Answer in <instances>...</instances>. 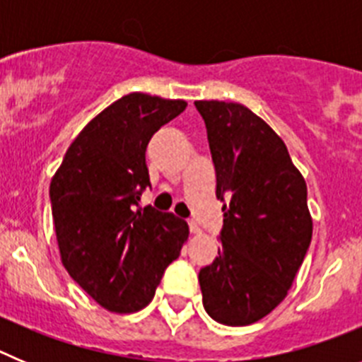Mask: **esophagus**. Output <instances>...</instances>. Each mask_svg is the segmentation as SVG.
<instances>
[{
    "label": "esophagus",
    "instance_id": "34e87169",
    "mask_svg": "<svg viewBox=\"0 0 362 362\" xmlns=\"http://www.w3.org/2000/svg\"><path fill=\"white\" fill-rule=\"evenodd\" d=\"M188 225H190V232H192V233H196V235H197V233H201V226L197 225L196 221H190Z\"/></svg>",
    "mask_w": 362,
    "mask_h": 362
}]
</instances>
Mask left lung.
Wrapping results in <instances>:
<instances>
[{"instance_id": "obj_1", "label": "left lung", "mask_w": 362, "mask_h": 362, "mask_svg": "<svg viewBox=\"0 0 362 362\" xmlns=\"http://www.w3.org/2000/svg\"><path fill=\"white\" fill-rule=\"evenodd\" d=\"M223 206L221 250L201 268L203 306L228 326L257 322L288 296L312 241L306 181L286 145L241 103L196 101Z\"/></svg>"}]
</instances>
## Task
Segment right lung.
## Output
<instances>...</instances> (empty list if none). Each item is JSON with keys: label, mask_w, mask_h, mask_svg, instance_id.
<instances>
[{"label": "right lung", "mask_w": 362, "mask_h": 362, "mask_svg": "<svg viewBox=\"0 0 362 362\" xmlns=\"http://www.w3.org/2000/svg\"><path fill=\"white\" fill-rule=\"evenodd\" d=\"M185 108L183 99L123 95L88 121L50 181L63 267L108 312L145 308L188 239L187 221L137 206L150 187V137Z\"/></svg>", "instance_id": "add662e5"}]
</instances>
